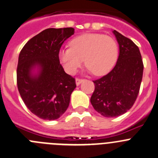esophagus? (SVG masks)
<instances>
[{
    "label": "esophagus",
    "instance_id": "esophagus-1",
    "mask_svg": "<svg viewBox=\"0 0 158 158\" xmlns=\"http://www.w3.org/2000/svg\"><path fill=\"white\" fill-rule=\"evenodd\" d=\"M83 80H84L83 79H80V78H76V85H79V84H80L81 82H82Z\"/></svg>",
    "mask_w": 158,
    "mask_h": 158
}]
</instances>
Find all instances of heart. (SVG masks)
I'll return each instance as SVG.
<instances>
[{
    "instance_id": "b5f03b06",
    "label": "heart",
    "mask_w": 158,
    "mask_h": 158,
    "mask_svg": "<svg viewBox=\"0 0 158 158\" xmlns=\"http://www.w3.org/2000/svg\"><path fill=\"white\" fill-rule=\"evenodd\" d=\"M69 47L59 53V59L69 74L77 71L84 59L85 65L93 75L102 76L111 69L118 55L114 38L102 34L79 35L70 41Z\"/></svg>"
}]
</instances>
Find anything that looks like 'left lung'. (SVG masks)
<instances>
[{
	"label": "left lung",
	"mask_w": 158,
	"mask_h": 158,
	"mask_svg": "<svg viewBox=\"0 0 158 158\" xmlns=\"http://www.w3.org/2000/svg\"><path fill=\"white\" fill-rule=\"evenodd\" d=\"M113 33L120 46L117 62L108 74L93 81L95 89L90 99L95 110L105 117L119 116L133 106L143 71L138 47L116 31Z\"/></svg>",
	"instance_id": "obj_1"
}]
</instances>
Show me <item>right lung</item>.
<instances>
[{"instance_id":"1","label":"right lung","mask_w":158,"mask_h":158,"mask_svg":"<svg viewBox=\"0 0 158 158\" xmlns=\"http://www.w3.org/2000/svg\"><path fill=\"white\" fill-rule=\"evenodd\" d=\"M73 34V27L45 29L31 38L19 54L18 91L28 110L43 120L60 117L76 87V79L65 73L59 58L62 44ZM36 65L40 73L33 77L30 70Z\"/></svg>"}]
</instances>
